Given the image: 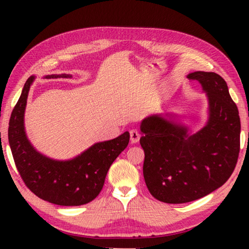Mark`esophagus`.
Masks as SVG:
<instances>
[{
	"label": "esophagus",
	"instance_id": "obj_1",
	"mask_svg": "<svg viewBox=\"0 0 249 249\" xmlns=\"http://www.w3.org/2000/svg\"><path fill=\"white\" fill-rule=\"evenodd\" d=\"M129 136H130V142H132V144H136V142H138V141H140L141 135L136 129H132L129 132Z\"/></svg>",
	"mask_w": 249,
	"mask_h": 249
}]
</instances>
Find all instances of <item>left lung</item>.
Returning a JSON list of instances; mask_svg holds the SVG:
<instances>
[{
  "mask_svg": "<svg viewBox=\"0 0 249 249\" xmlns=\"http://www.w3.org/2000/svg\"><path fill=\"white\" fill-rule=\"evenodd\" d=\"M208 99V120L193 132L175 113H160L141 122L145 153L142 174L155 199L187 203L208 196L233 174L239 153L241 120L225 80L215 72L195 71Z\"/></svg>",
  "mask_w": 249,
  "mask_h": 249,
  "instance_id": "left-lung-1",
  "label": "left lung"
}]
</instances>
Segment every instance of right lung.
<instances>
[{"label":"right lung","mask_w":249,"mask_h":249,"mask_svg":"<svg viewBox=\"0 0 249 249\" xmlns=\"http://www.w3.org/2000/svg\"><path fill=\"white\" fill-rule=\"evenodd\" d=\"M35 75L27 79L8 124V142L16 168L29 190L50 203L78 206L94 200L101 192L109 167L128 145L129 133L111 141L95 142L75 157L50 158L33 146L25 130V109ZM46 79L72 78L48 74Z\"/></svg>","instance_id":"add662e5"}]
</instances>
